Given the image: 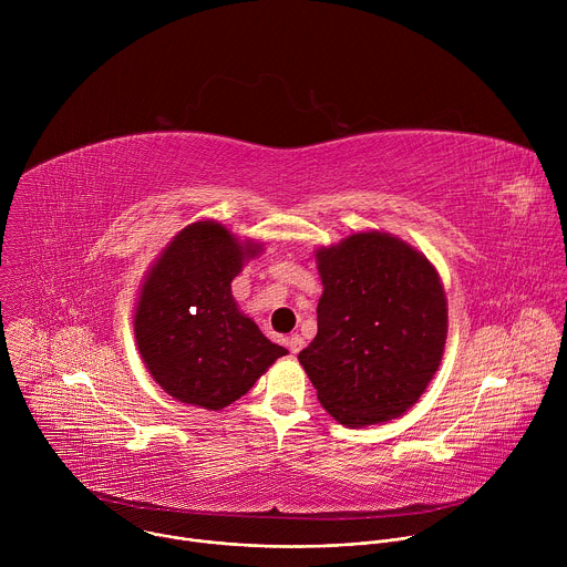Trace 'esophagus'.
<instances>
[{
    "label": "esophagus",
    "mask_w": 567,
    "mask_h": 567,
    "mask_svg": "<svg viewBox=\"0 0 567 567\" xmlns=\"http://www.w3.org/2000/svg\"><path fill=\"white\" fill-rule=\"evenodd\" d=\"M287 346H289V352H291V354H298L300 348H302V337H300V334H291V337L287 339Z\"/></svg>",
    "instance_id": "esophagus-1"
}]
</instances>
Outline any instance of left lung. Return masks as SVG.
Returning <instances> with one entry per match:
<instances>
[{
    "mask_svg": "<svg viewBox=\"0 0 567 567\" xmlns=\"http://www.w3.org/2000/svg\"><path fill=\"white\" fill-rule=\"evenodd\" d=\"M318 334L298 354L320 406L363 429L401 417L435 377L449 332L431 260L383 230L318 247Z\"/></svg>",
    "mask_w": 567,
    "mask_h": 567,
    "instance_id": "8db88e82",
    "label": "left lung"
}]
</instances>
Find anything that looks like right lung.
Here are the masks:
<instances>
[{
    "mask_svg": "<svg viewBox=\"0 0 567 567\" xmlns=\"http://www.w3.org/2000/svg\"><path fill=\"white\" fill-rule=\"evenodd\" d=\"M262 254L215 219L182 228L147 269L134 307V337L152 379L171 396L221 411L285 357L245 311L230 282Z\"/></svg>",
    "mask_w": 567,
    "mask_h": 567,
    "instance_id": "right-lung-1",
    "label": "right lung"
}]
</instances>
